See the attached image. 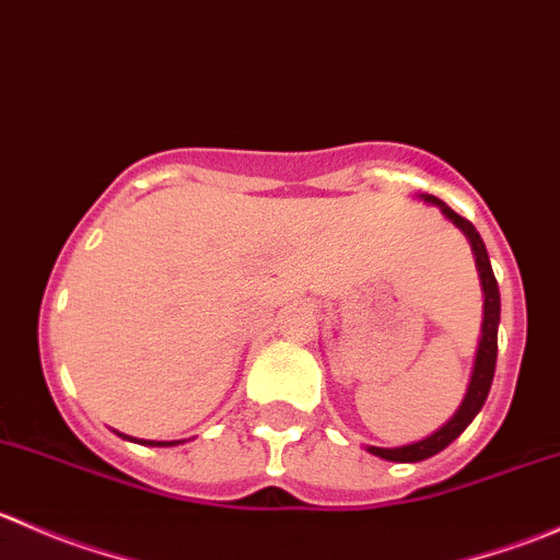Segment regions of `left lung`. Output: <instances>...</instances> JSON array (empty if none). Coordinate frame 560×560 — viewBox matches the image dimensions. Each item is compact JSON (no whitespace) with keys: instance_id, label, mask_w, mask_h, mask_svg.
I'll return each instance as SVG.
<instances>
[{"instance_id":"8db88e82","label":"left lung","mask_w":560,"mask_h":560,"mask_svg":"<svg viewBox=\"0 0 560 560\" xmlns=\"http://www.w3.org/2000/svg\"><path fill=\"white\" fill-rule=\"evenodd\" d=\"M422 200L431 202V206L442 208L444 217L460 230L463 235L471 244L474 259H477V270L479 279H482V292H485V319H482V338H479V349H477V360H474V374L471 382H468L466 398L463 404L457 406V411L439 428L436 433L431 436L420 439L415 444H404V447H369L371 455L385 457V460L393 463H420L433 457L436 453H442L444 447L455 442L468 425H471L474 417L479 415V409L485 406V398H488L490 385H493V374H495V354H499V319H501V295H499V281H495L493 268H490V257L488 248H485L482 238H479L477 228H474L468 219H463L460 213H455L447 202H442L439 197L433 195H420Z\"/></svg>"}]
</instances>
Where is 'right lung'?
<instances>
[{
	"label": "right lung",
	"mask_w": 560,
	"mask_h": 560,
	"mask_svg": "<svg viewBox=\"0 0 560 560\" xmlns=\"http://www.w3.org/2000/svg\"><path fill=\"white\" fill-rule=\"evenodd\" d=\"M121 436H124V433H121ZM124 439H129V436H124ZM132 442L151 444V447H173V444H180V442H145V439H132Z\"/></svg>",
	"instance_id": "add662e5"
}]
</instances>
